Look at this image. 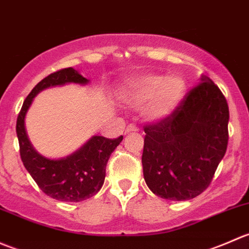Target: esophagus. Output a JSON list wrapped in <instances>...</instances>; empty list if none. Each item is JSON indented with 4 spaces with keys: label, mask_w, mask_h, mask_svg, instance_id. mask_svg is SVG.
<instances>
[{
    "label": "esophagus",
    "mask_w": 249,
    "mask_h": 249,
    "mask_svg": "<svg viewBox=\"0 0 249 249\" xmlns=\"http://www.w3.org/2000/svg\"><path fill=\"white\" fill-rule=\"evenodd\" d=\"M139 131V129H137V126H135V125L130 124L127 125L126 129H125V134H131V132H136Z\"/></svg>",
    "instance_id": "1"
}]
</instances>
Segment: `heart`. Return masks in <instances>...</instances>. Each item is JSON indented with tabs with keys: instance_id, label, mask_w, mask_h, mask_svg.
Here are the masks:
<instances>
[{
	"instance_id": "obj_1",
	"label": "heart",
	"mask_w": 249,
	"mask_h": 249,
	"mask_svg": "<svg viewBox=\"0 0 249 249\" xmlns=\"http://www.w3.org/2000/svg\"><path fill=\"white\" fill-rule=\"evenodd\" d=\"M185 90L187 83L179 74L142 73L125 82L119 97L132 107L143 105V114L148 119L160 120L175 112Z\"/></svg>"
}]
</instances>
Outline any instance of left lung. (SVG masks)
<instances>
[{"instance_id": "8db88e82", "label": "left lung", "mask_w": 249, "mask_h": 249, "mask_svg": "<svg viewBox=\"0 0 249 249\" xmlns=\"http://www.w3.org/2000/svg\"><path fill=\"white\" fill-rule=\"evenodd\" d=\"M228 123L224 95L202 74L170 117L144 127L143 176L153 194L171 201L201 194L227 152Z\"/></svg>"}]
</instances>
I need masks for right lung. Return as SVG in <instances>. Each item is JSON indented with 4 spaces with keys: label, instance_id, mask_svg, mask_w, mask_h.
<instances>
[{
    "label": "right lung",
    "instance_id": "1",
    "mask_svg": "<svg viewBox=\"0 0 249 249\" xmlns=\"http://www.w3.org/2000/svg\"><path fill=\"white\" fill-rule=\"evenodd\" d=\"M89 83V79L72 67L54 72L32 89L18 115L17 136L22 164L42 192L59 201H83L94 196L101 189L106 177L107 161L123 141V136L115 140L92 136L72 154L52 159L35 149L27 136L25 118L34 99L42 90L66 84L87 85Z\"/></svg>",
    "mask_w": 249,
    "mask_h": 249
}]
</instances>
